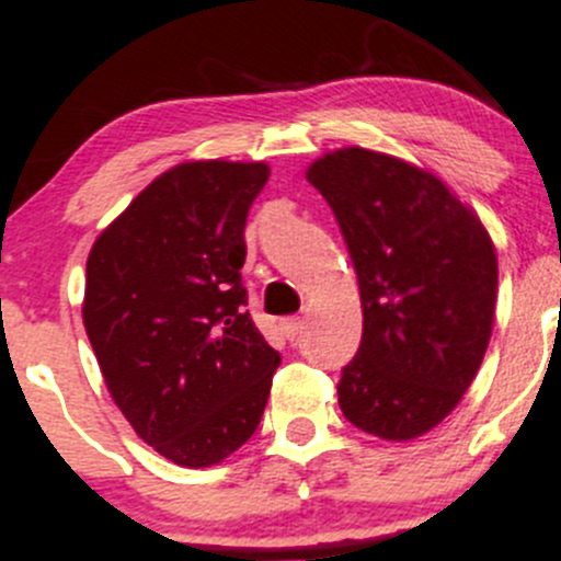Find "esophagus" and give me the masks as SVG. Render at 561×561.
<instances>
[{"label":"esophagus","mask_w":561,"mask_h":561,"mask_svg":"<svg viewBox=\"0 0 561 561\" xmlns=\"http://www.w3.org/2000/svg\"><path fill=\"white\" fill-rule=\"evenodd\" d=\"M301 331H304L301 317H287V320H282V333H285L287 339H296Z\"/></svg>","instance_id":"obj_1"}]
</instances>
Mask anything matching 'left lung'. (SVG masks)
Masks as SVG:
<instances>
[{
  "label": "left lung",
  "mask_w": 561,
  "mask_h": 561,
  "mask_svg": "<svg viewBox=\"0 0 561 561\" xmlns=\"http://www.w3.org/2000/svg\"><path fill=\"white\" fill-rule=\"evenodd\" d=\"M307 181L333 208L364 309L339 407L380 439L423 437L483 364L500 274L494 241L437 175L382 151H328Z\"/></svg>",
  "instance_id": "left-lung-1"
}]
</instances>
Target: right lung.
Listing matches in <instances>:
<instances>
[{
	"label": "right lung",
	"instance_id": "add662e5",
	"mask_svg": "<svg viewBox=\"0 0 561 561\" xmlns=\"http://www.w3.org/2000/svg\"><path fill=\"white\" fill-rule=\"evenodd\" d=\"M268 173L265 162H181L89 252L83 325L107 393L179 467H211L252 437L282 360L241 282L247 214Z\"/></svg>",
	"mask_w": 561,
	"mask_h": 561
}]
</instances>
